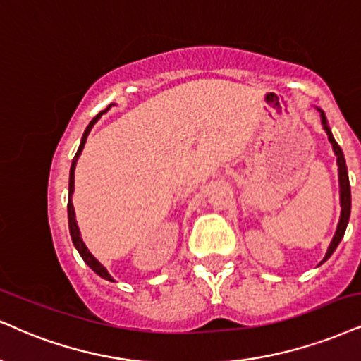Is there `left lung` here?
Returning a JSON list of instances; mask_svg holds the SVG:
<instances>
[{"mask_svg":"<svg viewBox=\"0 0 361 361\" xmlns=\"http://www.w3.org/2000/svg\"><path fill=\"white\" fill-rule=\"evenodd\" d=\"M319 114H322V123L324 127V130H326V135H328V140H330V144L333 145V152L336 155V164H338V180H340V204H341V216H340V222H338V228H336V233L333 235L330 246H328V251L326 255H324L323 261L319 262V264H323L324 261L330 257L333 252H335V249L338 247V244H340L341 239H343L345 235V231H346V226H348V219H350V211H351V192H350V180H348V171H346V162H345V157H343V150L340 149V145L336 144L335 137H333V133L330 130V127H328V122H326V117H324V112L322 109H318Z\"/></svg>","mask_w":361,"mask_h":361,"instance_id":"8db88e82","label":"left lung"}]
</instances>
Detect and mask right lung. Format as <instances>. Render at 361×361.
Listing matches in <instances>:
<instances>
[{"instance_id": "add662e5", "label": "right lung", "mask_w": 361, "mask_h": 361, "mask_svg": "<svg viewBox=\"0 0 361 361\" xmlns=\"http://www.w3.org/2000/svg\"><path fill=\"white\" fill-rule=\"evenodd\" d=\"M112 105H114V104H110L109 109H110V106H112ZM109 109L102 110V112H100L99 115H97V117L93 118L90 123H88L87 128H85V132H83L82 142H80V147H78L77 154H75V157H73V160H72V167H70V184H68V228H70V235H72L73 246L77 247V251L80 252V256H82V259L85 261L87 264L90 266V268H92L93 271H95L97 274L102 276V278H104V279H106V281H114V278L109 274V271H106V269L104 268V264H100V262L95 259V256H93L92 252L88 251V247L85 246V243L82 241V235H80V229H78L77 219H75V209H73V204H72V194H73V189H75V167H77V160H78V157H80V154H82L83 147H85L87 137H88V133H90L92 127L95 126L97 120H99V118L102 117V115H104Z\"/></svg>"}]
</instances>
